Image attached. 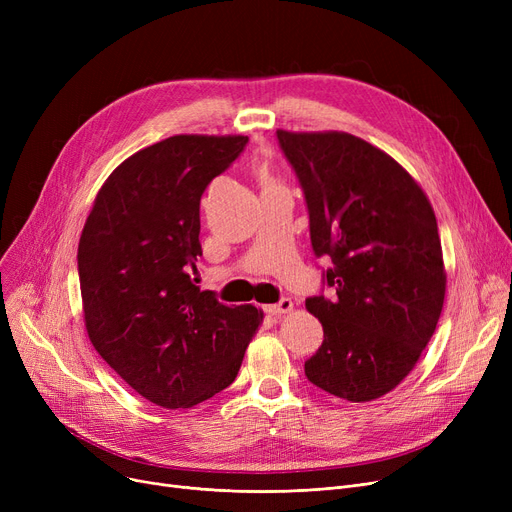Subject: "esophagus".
I'll return each instance as SVG.
<instances>
[{"label": "esophagus", "instance_id": "34e87169", "mask_svg": "<svg viewBox=\"0 0 512 512\" xmlns=\"http://www.w3.org/2000/svg\"><path fill=\"white\" fill-rule=\"evenodd\" d=\"M265 309H267V313H270V315L280 317V315H284V313H290V311H292V301H290V299H280L278 303H274V305H267Z\"/></svg>", "mask_w": 512, "mask_h": 512}]
</instances>
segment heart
Returning <instances> with one entry per match:
<instances>
[{
  "label": "heart",
  "mask_w": 512,
  "mask_h": 512,
  "mask_svg": "<svg viewBox=\"0 0 512 512\" xmlns=\"http://www.w3.org/2000/svg\"><path fill=\"white\" fill-rule=\"evenodd\" d=\"M255 174H257V180L261 182L263 188L278 186L276 184V176H274L272 166H270V161H267V159H257L255 161Z\"/></svg>",
  "instance_id": "heart-1"
}]
</instances>
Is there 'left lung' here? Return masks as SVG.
Wrapping results in <instances>:
<instances>
[{
    "instance_id": "8db88e82",
    "label": "left lung",
    "mask_w": 512,
    "mask_h": 512,
    "mask_svg": "<svg viewBox=\"0 0 512 512\" xmlns=\"http://www.w3.org/2000/svg\"><path fill=\"white\" fill-rule=\"evenodd\" d=\"M299 178L311 247L330 257L324 294L305 301L324 342L311 384L367 402L394 390L434 336L446 274L438 222L421 186L382 149L348 132H276Z\"/></svg>"
}]
</instances>
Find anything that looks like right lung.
<instances>
[{
	"label": "right lung",
	"instance_id": "right-lung-1",
	"mask_svg": "<svg viewBox=\"0 0 512 512\" xmlns=\"http://www.w3.org/2000/svg\"><path fill=\"white\" fill-rule=\"evenodd\" d=\"M249 137L176 134L130 155L95 197L78 242L85 326L120 378L164 409L228 388L263 313L228 307L188 272L203 253L199 203Z\"/></svg>",
	"mask_w": 512,
	"mask_h": 512
}]
</instances>
